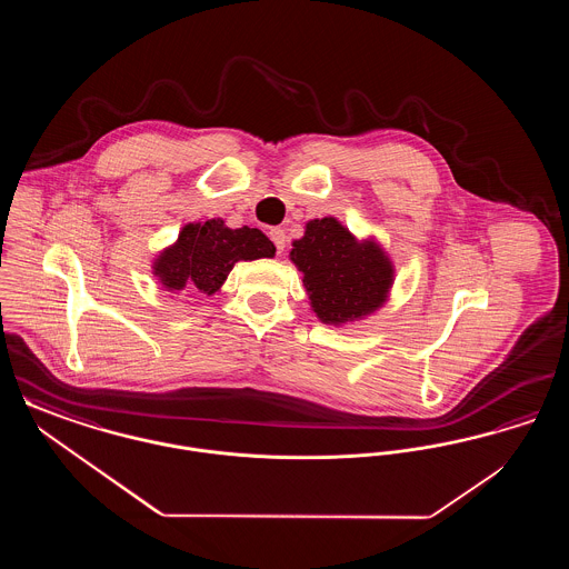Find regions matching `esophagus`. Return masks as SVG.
I'll return each instance as SVG.
<instances>
[{
    "instance_id": "esophagus-1",
    "label": "esophagus",
    "mask_w": 569,
    "mask_h": 569,
    "mask_svg": "<svg viewBox=\"0 0 569 569\" xmlns=\"http://www.w3.org/2000/svg\"><path fill=\"white\" fill-rule=\"evenodd\" d=\"M271 241L277 247V253H281L286 249V232L281 228H271Z\"/></svg>"
}]
</instances>
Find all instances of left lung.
<instances>
[{
	"mask_svg": "<svg viewBox=\"0 0 569 569\" xmlns=\"http://www.w3.org/2000/svg\"><path fill=\"white\" fill-rule=\"evenodd\" d=\"M290 258L325 325H346L376 311L392 286V264L378 244L358 243L335 217L309 221Z\"/></svg>",
	"mask_w": 569,
	"mask_h": 569,
	"instance_id": "left-lung-1",
	"label": "left lung"
}]
</instances>
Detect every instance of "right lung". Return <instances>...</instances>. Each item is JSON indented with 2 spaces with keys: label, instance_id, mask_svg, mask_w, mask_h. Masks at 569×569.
<instances>
[{
  "label": "right lung",
  "instance_id": "add662e5",
  "mask_svg": "<svg viewBox=\"0 0 569 569\" xmlns=\"http://www.w3.org/2000/svg\"><path fill=\"white\" fill-rule=\"evenodd\" d=\"M272 256L274 244L258 228L243 226L232 230L223 219H209L204 223H188L179 241L156 260L153 272L168 290L198 288L204 295H216L239 260Z\"/></svg>",
  "mask_w": 569,
  "mask_h": 569
}]
</instances>
